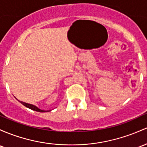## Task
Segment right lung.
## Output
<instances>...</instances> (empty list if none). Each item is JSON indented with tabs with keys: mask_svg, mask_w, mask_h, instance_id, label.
I'll use <instances>...</instances> for the list:
<instances>
[{
	"mask_svg": "<svg viewBox=\"0 0 147 147\" xmlns=\"http://www.w3.org/2000/svg\"><path fill=\"white\" fill-rule=\"evenodd\" d=\"M20 102L22 103V104H23L24 106H26V107L29 108V109H32V110H35V111H37V112H48V111H44V110H42V109H40L39 108H38L36 107V106L35 105H30V104H28V103H26L24 102H22V101H20Z\"/></svg>",
	"mask_w": 147,
	"mask_h": 147,
	"instance_id": "right-lung-1",
	"label": "right lung"
}]
</instances>
